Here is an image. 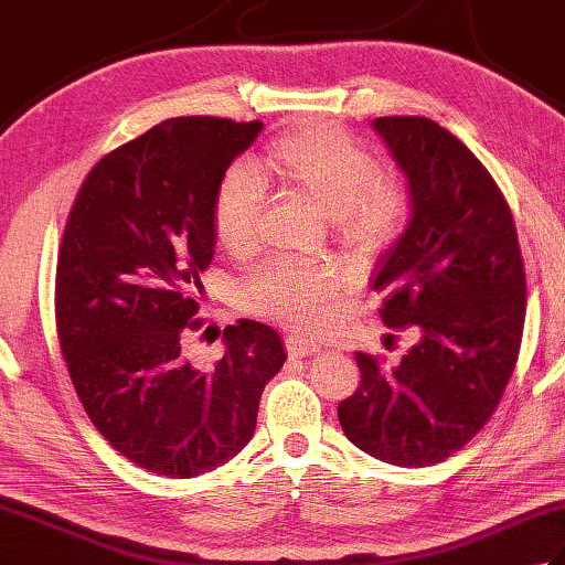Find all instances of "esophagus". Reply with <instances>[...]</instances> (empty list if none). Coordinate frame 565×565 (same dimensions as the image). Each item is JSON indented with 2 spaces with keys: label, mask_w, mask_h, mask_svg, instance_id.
Segmentation results:
<instances>
[{
  "label": "esophagus",
  "mask_w": 565,
  "mask_h": 565,
  "mask_svg": "<svg viewBox=\"0 0 565 565\" xmlns=\"http://www.w3.org/2000/svg\"><path fill=\"white\" fill-rule=\"evenodd\" d=\"M284 347H286V352H289V356H298V359L313 356L320 352V344L308 342L303 338H296V334H289V338L284 340Z\"/></svg>",
  "instance_id": "1"
}]
</instances>
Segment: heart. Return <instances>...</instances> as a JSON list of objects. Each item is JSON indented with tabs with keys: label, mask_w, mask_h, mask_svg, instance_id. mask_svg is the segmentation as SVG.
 Masks as SVG:
<instances>
[{
	"label": "heart",
	"mask_w": 565,
	"mask_h": 565,
	"mask_svg": "<svg viewBox=\"0 0 565 565\" xmlns=\"http://www.w3.org/2000/svg\"><path fill=\"white\" fill-rule=\"evenodd\" d=\"M264 184H276L332 218L338 243L359 259L388 249L413 211L405 179L381 172L376 154L350 130L338 124L303 126L276 138L252 167H233L215 189L213 231L235 257L259 247ZM340 291L342 279L332 267L279 262L252 276L239 303L291 330L316 332L326 328Z\"/></svg>",
	"instance_id": "b5f03b06"
}]
</instances>
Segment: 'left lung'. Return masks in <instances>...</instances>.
<instances>
[{
  "label": "left lung",
  "instance_id": "8db88e82",
  "mask_svg": "<svg viewBox=\"0 0 565 565\" xmlns=\"http://www.w3.org/2000/svg\"><path fill=\"white\" fill-rule=\"evenodd\" d=\"M374 128L411 182L413 215L379 262L383 326H417L398 364L356 352L359 388L338 407L347 439L379 461L449 459L495 413L518 364L526 276L508 199L483 162L425 116Z\"/></svg>",
  "mask_w": 565,
  "mask_h": 565
}]
</instances>
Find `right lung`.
<instances>
[{
  "label": "right lung",
  "instance_id": "right-lung-1",
  "mask_svg": "<svg viewBox=\"0 0 565 565\" xmlns=\"http://www.w3.org/2000/svg\"><path fill=\"white\" fill-rule=\"evenodd\" d=\"M259 130L215 116L162 121L104 154L67 215L60 352L92 425L154 476L194 478L243 451L262 391L284 366L279 334L255 320L223 330L213 366L186 354L203 328L196 298L213 259L215 189Z\"/></svg>",
  "mask_w": 565,
  "mask_h": 565
}]
</instances>
